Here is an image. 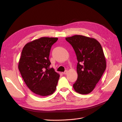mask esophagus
Instances as JSON below:
<instances>
[{
	"mask_svg": "<svg viewBox=\"0 0 122 122\" xmlns=\"http://www.w3.org/2000/svg\"><path fill=\"white\" fill-rule=\"evenodd\" d=\"M67 73H68V71H67V70H66V71L62 73V74H65V75H66Z\"/></svg>",
	"mask_w": 122,
	"mask_h": 122,
	"instance_id": "34e87169",
	"label": "esophagus"
}]
</instances>
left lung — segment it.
Wrapping results in <instances>:
<instances>
[{
	"label": "left lung",
	"instance_id": "obj_1",
	"mask_svg": "<svg viewBox=\"0 0 122 122\" xmlns=\"http://www.w3.org/2000/svg\"><path fill=\"white\" fill-rule=\"evenodd\" d=\"M74 50L78 63V78L73 88L77 93L88 94L101 78L106 62L101 44L95 39L81 35L66 38Z\"/></svg>",
	"mask_w": 122,
	"mask_h": 122
}]
</instances>
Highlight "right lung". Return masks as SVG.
<instances>
[{"label": "right lung", "mask_w": 122, "mask_h": 122, "mask_svg": "<svg viewBox=\"0 0 122 122\" xmlns=\"http://www.w3.org/2000/svg\"><path fill=\"white\" fill-rule=\"evenodd\" d=\"M57 38L42 37L27 43L22 51L18 69L27 87L41 96L52 94L60 74L50 68L49 56Z\"/></svg>", "instance_id": "right-lung-1"}]
</instances>
